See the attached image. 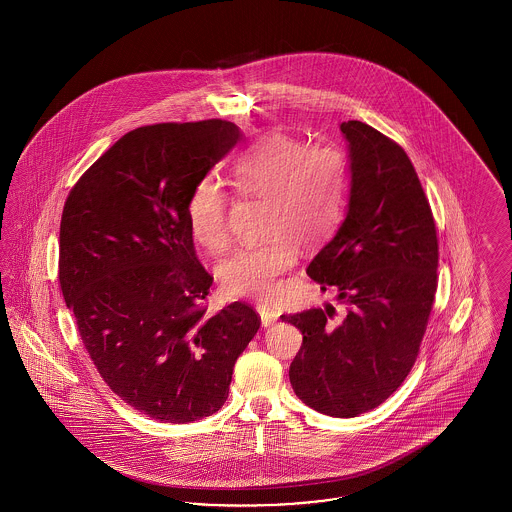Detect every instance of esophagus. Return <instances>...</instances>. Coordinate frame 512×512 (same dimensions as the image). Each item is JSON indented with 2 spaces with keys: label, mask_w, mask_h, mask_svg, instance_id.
<instances>
[{
  "label": "esophagus",
  "mask_w": 512,
  "mask_h": 512,
  "mask_svg": "<svg viewBox=\"0 0 512 512\" xmlns=\"http://www.w3.org/2000/svg\"><path fill=\"white\" fill-rule=\"evenodd\" d=\"M257 311H259V317H261L263 326H272L278 320V313L272 311L267 305H257Z\"/></svg>",
  "instance_id": "1"
}]
</instances>
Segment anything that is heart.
<instances>
[{
  "label": "heart",
  "mask_w": 512,
  "mask_h": 512,
  "mask_svg": "<svg viewBox=\"0 0 512 512\" xmlns=\"http://www.w3.org/2000/svg\"><path fill=\"white\" fill-rule=\"evenodd\" d=\"M230 186L244 199H263L261 244L236 249L219 265L222 290L234 297L270 299L295 265L297 244L326 242L345 215L351 165L332 144H311L272 132L244 147L230 171ZM230 199L213 178L199 180L186 201L188 230L197 244L220 251L230 242Z\"/></svg>",
  "instance_id": "b5f03b06"
}]
</instances>
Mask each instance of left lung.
<instances>
[{
  "label": "left lung",
  "instance_id": "left-lung-1",
  "mask_svg": "<svg viewBox=\"0 0 512 512\" xmlns=\"http://www.w3.org/2000/svg\"><path fill=\"white\" fill-rule=\"evenodd\" d=\"M351 192L336 236L307 274L347 305L284 315L303 343L290 366L295 395L318 413L351 418L382 405L409 376L438 290V232L405 149L361 121L341 122ZM334 311V307H332Z\"/></svg>",
  "mask_w": 512,
  "mask_h": 512
}]
</instances>
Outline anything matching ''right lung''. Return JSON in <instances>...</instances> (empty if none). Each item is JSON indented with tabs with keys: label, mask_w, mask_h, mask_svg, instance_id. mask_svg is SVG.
<instances>
[{
	"label": "right lung",
	"mask_w": 512,
	"mask_h": 512,
	"mask_svg": "<svg viewBox=\"0 0 512 512\" xmlns=\"http://www.w3.org/2000/svg\"><path fill=\"white\" fill-rule=\"evenodd\" d=\"M240 136L220 119L130 130L63 207L59 284L82 343L109 390L159 422L217 413L261 326L240 301L207 315L213 276L186 222L195 184Z\"/></svg>",
	"instance_id": "obj_1"
}]
</instances>
